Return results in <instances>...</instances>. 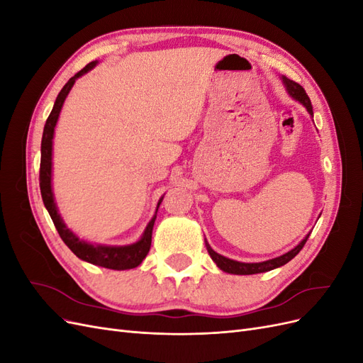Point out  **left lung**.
<instances>
[{"instance_id": "8db88e82", "label": "left lung", "mask_w": 363, "mask_h": 363, "mask_svg": "<svg viewBox=\"0 0 363 363\" xmlns=\"http://www.w3.org/2000/svg\"><path fill=\"white\" fill-rule=\"evenodd\" d=\"M281 80L284 83V86H286L288 92L295 98V100H298L300 103H303V106L307 108V112H309L312 116H313V108H312V103H311V98L307 96L306 91L303 89V86L298 84L296 82L288 79V77H281ZM307 238H309V235H307L301 242L296 245L294 250H291L289 252H286V255H283L280 257H276V259H271V260H267V262H259V263H244V262H236V260H232V259H227L221 255H218V252H215L211 247H208V244H206L207 247V251L208 255H211L212 260L216 263L219 269H223L228 274H239V276H250V274H259V272H265V271H271L274 268H279L281 265H284V263H288L289 260H292L298 252L301 251V248L304 247Z\"/></svg>"}]
</instances>
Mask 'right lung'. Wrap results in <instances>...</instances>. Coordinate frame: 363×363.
Returning <instances> with one entry per match:
<instances>
[{
    "mask_svg": "<svg viewBox=\"0 0 363 363\" xmlns=\"http://www.w3.org/2000/svg\"><path fill=\"white\" fill-rule=\"evenodd\" d=\"M96 65V62L87 63L86 67L77 72L74 77H71L69 82L63 86V89L59 92L56 103H54L52 111L47 119L45 127H43V135H42V144H40V171H39V184H40V195L43 204H45L47 211L52 219L54 225H56L57 232L62 238L65 244L74 252V255L86 260L94 265L108 268V269H131L136 268L139 263L145 259L148 255L150 247H151V235H152V225H155L156 216L151 219L150 224L147 225L144 236L138 240L136 244L125 245V247H107V245H92L87 244L84 240H80L77 238L67 225L63 224L60 215L57 213L56 203L52 199V191H51V155H52V136H54V127L59 119L60 108L63 106L65 98L69 94L71 87L74 86L75 80L91 71ZM162 201V200H160ZM159 201V204H160ZM157 204V207H159Z\"/></svg>",
    "mask_w": 363,
    "mask_h": 363,
    "instance_id": "1",
    "label": "right lung"
}]
</instances>
